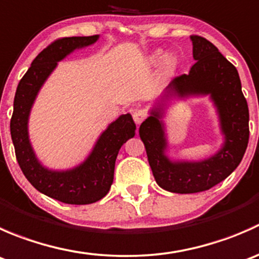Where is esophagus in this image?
Listing matches in <instances>:
<instances>
[{
	"label": "esophagus",
	"mask_w": 259,
	"mask_h": 259,
	"mask_svg": "<svg viewBox=\"0 0 259 259\" xmlns=\"http://www.w3.org/2000/svg\"><path fill=\"white\" fill-rule=\"evenodd\" d=\"M146 116H148V114H146V111L144 109H137V110L133 111V119H134L135 124H142L143 121L146 119Z\"/></svg>",
	"instance_id": "obj_1"
}]
</instances>
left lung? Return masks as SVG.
<instances>
[{"instance_id": "obj_1", "label": "left lung", "mask_w": 259, "mask_h": 259, "mask_svg": "<svg viewBox=\"0 0 259 259\" xmlns=\"http://www.w3.org/2000/svg\"><path fill=\"white\" fill-rule=\"evenodd\" d=\"M190 38L195 64L189 74L170 81L166 94L179 98L210 95L226 139L223 148L202 161L169 160L164 154L166 139L160 121V100L139 127L155 182L163 189L180 194L204 192L226 179L241 163L249 139V111L238 71L207 38L197 35Z\"/></svg>"}]
</instances>
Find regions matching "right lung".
<instances>
[{"label": "right lung", "instance_id": "obj_1", "mask_svg": "<svg viewBox=\"0 0 259 259\" xmlns=\"http://www.w3.org/2000/svg\"><path fill=\"white\" fill-rule=\"evenodd\" d=\"M98 35L62 37L44 49L31 64L17 86L10 129L21 170L26 179L42 194L66 204H90L105 197L114 180L115 160L121 145L135 135L132 115L125 114L111 122L101 134L89 158L76 168L54 171L44 168L36 159L28 140L27 121L38 90L66 55L89 46Z\"/></svg>", "mask_w": 259, "mask_h": 259}]
</instances>
